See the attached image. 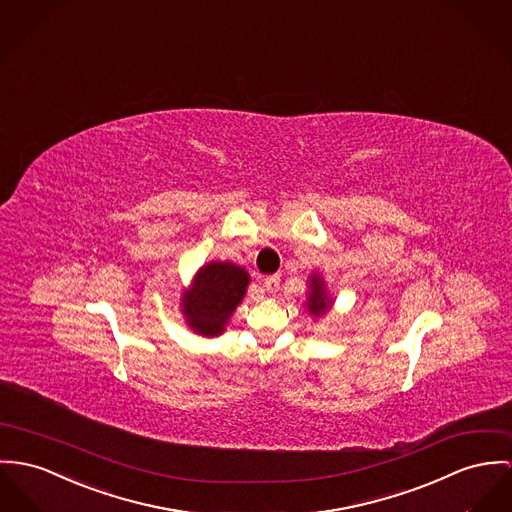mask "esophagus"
<instances>
[{
  "mask_svg": "<svg viewBox=\"0 0 512 512\" xmlns=\"http://www.w3.org/2000/svg\"><path fill=\"white\" fill-rule=\"evenodd\" d=\"M278 286H280V276L271 275L265 278V282H263V288L267 290V292H271V294H275L276 290H278Z\"/></svg>",
  "mask_w": 512,
  "mask_h": 512,
  "instance_id": "esophagus-1",
  "label": "esophagus"
}]
</instances>
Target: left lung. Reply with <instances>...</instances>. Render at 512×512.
I'll return each instance as SVG.
<instances>
[{"mask_svg": "<svg viewBox=\"0 0 512 512\" xmlns=\"http://www.w3.org/2000/svg\"><path fill=\"white\" fill-rule=\"evenodd\" d=\"M308 288H310V290H308V300H306L308 312L315 315V317L329 312V308H331L333 302H331V298H329V294H327V290H325L323 278L319 275L310 276Z\"/></svg>", "mask_w": 512, "mask_h": 512, "instance_id": "8db88e82", "label": "left lung"}]
</instances>
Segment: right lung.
<instances>
[{"mask_svg": "<svg viewBox=\"0 0 512 512\" xmlns=\"http://www.w3.org/2000/svg\"><path fill=\"white\" fill-rule=\"evenodd\" d=\"M247 284L249 273L234 263L212 261L200 267L191 290L183 292L181 300L187 325L202 337L222 335Z\"/></svg>", "mask_w": 512, "mask_h": 512, "instance_id": "obj_1", "label": "right lung"}]
</instances>
